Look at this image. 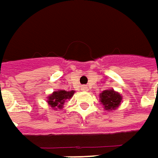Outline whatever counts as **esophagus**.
Instances as JSON below:
<instances>
[{
  "label": "esophagus",
  "mask_w": 158,
  "mask_h": 158,
  "mask_svg": "<svg viewBox=\"0 0 158 158\" xmlns=\"http://www.w3.org/2000/svg\"><path fill=\"white\" fill-rule=\"evenodd\" d=\"M82 90H84V91H88V88L85 86L82 87Z\"/></svg>",
  "instance_id": "1"
}]
</instances>
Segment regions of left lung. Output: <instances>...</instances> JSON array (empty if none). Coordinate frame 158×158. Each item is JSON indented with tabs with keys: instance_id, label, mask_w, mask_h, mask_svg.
<instances>
[{
	"instance_id": "obj_1",
	"label": "left lung",
	"mask_w": 158,
	"mask_h": 158,
	"mask_svg": "<svg viewBox=\"0 0 158 158\" xmlns=\"http://www.w3.org/2000/svg\"><path fill=\"white\" fill-rule=\"evenodd\" d=\"M100 102L102 104L104 110L108 112L116 110L121 104L123 96L119 92L114 90L113 89H108L102 92L99 95Z\"/></svg>"
}]
</instances>
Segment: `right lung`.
I'll return each mask as SVG.
<instances>
[{
  "label": "right lung",
  "instance_id": "right-lung-1",
  "mask_svg": "<svg viewBox=\"0 0 158 158\" xmlns=\"http://www.w3.org/2000/svg\"><path fill=\"white\" fill-rule=\"evenodd\" d=\"M74 94H75L74 90L67 91L63 89H57L48 96V104L55 110H62L65 102L68 99H70Z\"/></svg>",
  "mask_w": 158,
  "mask_h": 158
}]
</instances>
